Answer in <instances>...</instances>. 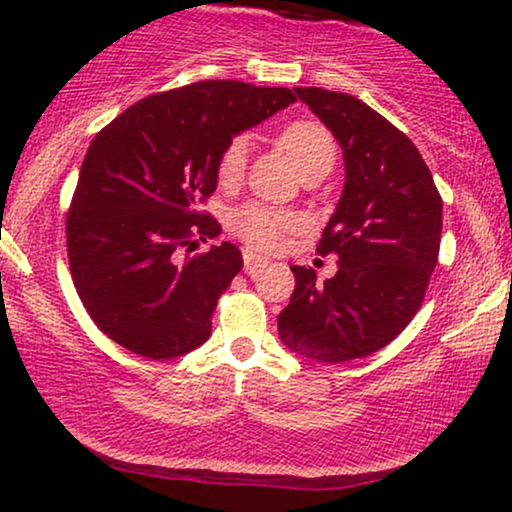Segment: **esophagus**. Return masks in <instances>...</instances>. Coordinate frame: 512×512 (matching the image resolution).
Returning <instances> with one entry per match:
<instances>
[{
	"label": "esophagus",
	"mask_w": 512,
	"mask_h": 512,
	"mask_svg": "<svg viewBox=\"0 0 512 512\" xmlns=\"http://www.w3.org/2000/svg\"><path fill=\"white\" fill-rule=\"evenodd\" d=\"M265 265H268V258H263V256H258V254H254V251H244V272H247V275H256V272H261Z\"/></svg>",
	"instance_id": "obj_1"
}]
</instances>
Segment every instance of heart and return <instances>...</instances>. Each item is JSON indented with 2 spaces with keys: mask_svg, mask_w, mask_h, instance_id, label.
Here are the masks:
<instances>
[{
  "mask_svg": "<svg viewBox=\"0 0 512 512\" xmlns=\"http://www.w3.org/2000/svg\"><path fill=\"white\" fill-rule=\"evenodd\" d=\"M279 144L289 153L298 174L314 165H331L335 160V139L324 125L317 121H293L279 135ZM249 142L247 137H233L221 151L216 165V179L223 188H233L242 181L247 167ZM296 226V219L282 209L268 205H244L230 214V228L244 242L256 249H277L284 235Z\"/></svg>",
  "mask_w": 512,
  "mask_h": 512,
  "instance_id": "1",
  "label": "heart"
}]
</instances>
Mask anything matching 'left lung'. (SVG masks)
Masks as SVG:
<instances>
[{"label": "left lung", "mask_w": 512, "mask_h": 512, "mask_svg": "<svg viewBox=\"0 0 512 512\" xmlns=\"http://www.w3.org/2000/svg\"><path fill=\"white\" fill-rule=\"evenodd\" d=\"M333 132L345 186L317 251L338 254L324 284L291 265L296 289L279 312V340L319 363H345L387 347L415 317L438 263L443 200L417 146L359 97L296 88Z\"/></svg>", "instance_id": "8db88e82"}]
</instances>
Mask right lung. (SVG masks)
Here are the masks:
<instances>
[{"instance_id":"obj_1","label":"right lung","mask_w":512,"mask_h":512,"mask_svg":"<svg viewBox=\"0 0 512 512\" xmlns=\"http://www.w3.org/2000/svg\"><path fill=\"white\" fill-rule=\"evenodd\" d=\"M296 102L286 88L200 81L151 95L97 132L67 216L72 279L97 328L130 352L177 359L212 335V312L242 270L198 202L216 191L221 151L240 132Z\"/></svg>"}]
</instances>
